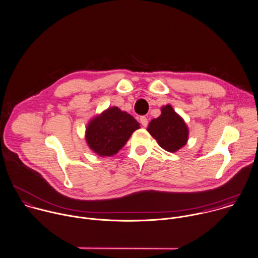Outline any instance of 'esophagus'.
<instances>
[{"label": "esophagus", "instance_id": "obj_1", "mask_svg": "<svg viewBox=\"0 0 258 258\" xmlns=\"http://www.w3.org/2000/svg\"><path fill=\"white\" fill-rule=\"evenodd\" d=\"M140 123L143 127H146L148 125V119L146 117H141L140 118Z\"/></svg>", "mask_w": 258, "mask_h": 258}]
</instances>
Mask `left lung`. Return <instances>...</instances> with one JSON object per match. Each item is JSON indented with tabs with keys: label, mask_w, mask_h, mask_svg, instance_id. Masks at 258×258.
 Instances as JSON below:
<instances>
[{
	"label": "left lung",
	"mask_w": 258,
	"mask_h": 258,
	"mask_svg": "<svg viewBox=\"0 0 258 258\" xmlns=\"http://www.w3.org/2000/svg\"><path fill=\"white\" fill-rule=\"evenodd\" d=\"M147 131L158 145L168 152H175L180 149L186 144L188 138L186 124L170 105L161 108L160 116L150 121Z\"/></svg>",
	"instance_id": "8db88e82"
}]
</instances>
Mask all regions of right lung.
I'll use <instances>...</instances> for the list:
<instances>
[{
  "label": "right lung",
  "instance_id": "add662e5",
  "mask_svg": "<svg viewBox=\"0 0 258 258\" xmlns=\"http://www.w3.org/2000/svg\"><path fill=\"white\" fill-rule=\"evenodd\" d=\"M139 128L140 124L130 114L111 107L89 122L86 141L98 155L113 156Z\"/></svg>",
  "mask_w": 258,
  "mask_h": 258
}]
</instances>
